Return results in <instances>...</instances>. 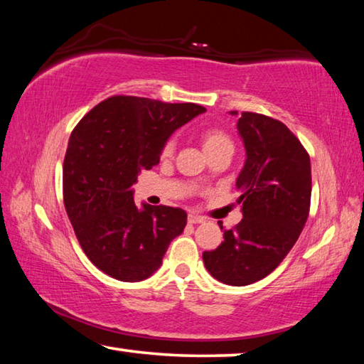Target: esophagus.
I'll list each match as a JSON object with an SVG mask.
<instances>
[{
	"label": "esophagus",
	"mask_w": 364,
	"mask_h": 364,
	"mask_svg": "<svg viewBox=\"0 0 364 364\" xmlns=\"http://www.w3.org/2000/svg\"><path fill=\"white\" fill-rule=\"evenodd\" d=\"M188 221L189 223H204V218L199 217V215H194V213H189L188 215Z\"/></svg>",
	"instance_id": "obj_1"
}]
</instances>
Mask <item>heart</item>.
Returning a JSON list of instances; mask_svg holds the SVG:
<instances>
[{
    "instance_id": "b5f03b06",
    "label": "heart",
    "mask_w": 364,
    "mask_h": 364,
    "mask_svg": "<svg viewBox=\"0 0 364 364\" xmlns=\"http://www.w3.org/2000/svg\"><path fill=\"white\" fill-rule=\"evenodd\" d=\"M199 138L207 156H210V154L218 152V151L232 152L234 149L231 138L228 136L223 130H220V128H205V130L200 132ZM173 149H175V143L173 141H168L162 151V157H170L171 154H173Z\"/></svg>"
}]
</instances>
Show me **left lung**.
<instances>
[{
	"mask_svg": "<svg viewBox=\"0 0 364 364\" xmlns=\"http://www.w3.org/2000/svg\"><path fill=\"white\" fill-rule=\"evenodd\" d=\"M237 133L245 149L236 180L244 218L225 230V241L202 258L215 279L247 286L268 276L297 242L310 212L311 165L304 146L279 120L242 112Z\"/></svg>",
	"mask_w": 364,
	"mask_h": 364,
	"instance_id": "8db88e82",
	"label": "left lung"
}]
</instances>
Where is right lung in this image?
Here are the masks:
<instances>
[{"mask_svg": "<svg viewBox=\"0 0 364 364\" xmlns=\"http://www.w3.org/2000/svg\"><path fill=\"white\" fill-rule=\"evenodd\" d=\"M204 112L193 102L112 96L72 132L63 170L64 205L86 257L110 278L147 279L183 232V208L146 202L138 207L133 186L141 171L159 164L171 134Z\"/></svg>", "mask_w": 364, "mask_h": 364, "instance_id": "obj_1", "label": "right lung"}]
</instances>
